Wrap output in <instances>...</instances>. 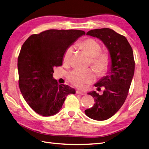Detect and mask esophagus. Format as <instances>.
<instances>
[{
    "instance_id": "esophagus-1",
    "label": "esophagus",
    "mask_w": 149,
    "mask_h": 149,
    "mask_svg": "<svg viewBox=\"0 0 149 149\" xmlns=\"http://www.w3.org/2000/svg\"><path fill=\"white\" fill-rule=\"evenodd\" d=\"M76 94H79V95H82V96H84L85 95V93H83V92H81V91H76Z\"/></svg>"
}]
</instances>
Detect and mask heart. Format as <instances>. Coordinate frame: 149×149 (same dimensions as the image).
Listing matches in <instances>:
<instances>
[{
  "instance_id": "b5f03b06",
  "label": "heart",
  "mask_w": 149,
  "mask_h": 149,
  "mask_svg": "<svg viewBox=\"0 0 149 149\" xmlns=\"http://www.w3.org/2000/svg\"><path fill=\"white\" fill-rule=\"evenodd\" d=\"M78 45L91 57V65L99 75L106 74L111 65V57L107 52H102L100 42L93 38H87L80 42ZM74 51V47H68L63 53V61L65 64H69ZM70 81L79 88H83L86 84L94 81L96 75L92 70H81L76 69L70 72L68 74Z\"/></svg>"
}]
</instances>
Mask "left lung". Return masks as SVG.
Returning <instances> with one entry per match:
<instances>
[{
    "label": "left lung",
    "instance_id": "left-lung-1",
    "mask_svg": "<svg viewBox=\"0 0 149 149\" xmlns=\"http://www.w3.org/2000/svg\"><path fill=\"white\" fill-rule=\"evenodd\" d=\"M86 35L100 39L109 49L112 60L107 75L94 84L97 89L102 86L105 88L103 94L89 93L95 104L84 111L89 118L104 120L114 116L127 98L135 70L133 51L127 38L112 29H94L88 31Z\"/></svg>",
    "mask_w": 149,
    "mask_h": 149
}]
</instances>
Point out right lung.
Returning a JSON list of instances; mask_svg holds the SVG:
<instances>
[{
	"mask_svg": "<svg viewBox=\"0 0 149 149\" xmlns=\"http://www.w3.org/2000/svg\"><path fill=\"white\" fill-rule=\"evenodd\" d=\"M85 35L79 30H48L26 39L18 57L21 93L34 111L43 116L58 113L66 97L75 89L58 84L53 68L60 66L66 48Z\"/></svg>",
	"mask_w": 149,
	"mask_h": 149,
	"instance_id": "right-lung-1",
	"label": "right lung"
}]
</instances>
